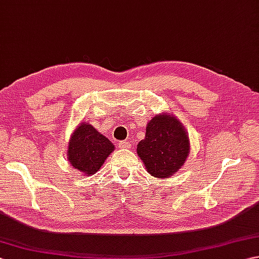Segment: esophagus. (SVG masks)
Here are the masks:
<instances>
[{
	"label": "esophagus",
	"mask_w": 259,
	"mask_h": 259,
	"mask_svg": "<svg viewBox=\"0 0 259 259\" xmlns=\"http://www.w3.org/2000/svg\"><path fill=\"white\" fill-rule=\"evenodd\" d=\"M118 147L121 148V149H129V148L131 147V145H130V142L123 140V141H119Z\"/></svg>",
	"instance_id": "34e87169"
}]
</instances>
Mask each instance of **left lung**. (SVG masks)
Instances as JSON below:
<instances>
[{
    "instance_id": "1",
    "label": "left lung",
    "mask_w": 259,
    "mask_h": 259,
    "mask_svg": "<svg viewBox=\"0 0 259 259\" xmlns=\"http://www.w3.org/2000/svg\"><path fill=\"white\" fill-rule=\"evenodd\" d=\"M137 152L153 177H169L188 157V136L177 119L158 114L148 122L146 137L138 144Z\"/></svg>"
}]
</instances>
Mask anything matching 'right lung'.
Returning a JSON list of instances; mask_svg holds the SVG:
<instances>
[{"mask_svg":"<svg viewBox=\"0 0 259 259\" xmlns=\"http://www.w3.org/2000/svg\"><path fill=\"white\" fill-rule=\"evenodd\" d=\"M113 149L111 142L99 134L95 126L82 123L71 137L68 159L75 169L89 176L100 169Z\"/></svg>","mask_w":259,"mask_h":259,"instance_id":"obj_1","label":"right lung"}]
</instances>
